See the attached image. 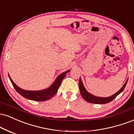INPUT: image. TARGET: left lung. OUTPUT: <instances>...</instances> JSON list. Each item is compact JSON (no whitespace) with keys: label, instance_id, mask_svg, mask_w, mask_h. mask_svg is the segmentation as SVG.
<instances>
[{"label":"left lung","instance_id":"obj_1","mask_svg":"<svg viewBox=\"0 0 134 134\" xmlns=\"http://www.w3.org/2000/svg\"><path fill=\"white\" fill-rule=\"evenodd\" d=\"M127 81H126V82L125 83L123 87L117 93H116L115 94L112 95L111 96L108 97V98H100V97H97L95 96H93L91 94L89 93L86 90V89L84 88V85H83L82 81L81 79H79V90H80V92H81V96H82V98H84V100H86L87 102H90L91 103H94V104H105V103H108L110 102L112 100L115 99L116 96L119 94L120 93H121L124 90V88L125 87L126 84H127Z\"/></svg>","mask_w":134,"mask_h":134}]
</instances>
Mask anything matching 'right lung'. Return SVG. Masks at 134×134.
<instances>
[{
	"label": "right lung",
	"instance_id": "1",
	"mask_svg": "<svg viewBox=\"0 0 134 134\" xmlns=\"http://www.w3.org/2000/svg\"><path fill=\"white\" fill-rule=\"evenodd\" d=\"M69 71H70V70H67V71L64 72V73L59 75V76H58V77L57 78L56 80L55 81V82L53 83V84L48 89L41 91H25L24 90H22V89L20 88V87H18V86H16V84L14 83V82L12 81V79H10L9 76V77L10 81H11L12 84H13L14 87L15 88V90H16V91L19 94H20L21 96L24 97V98H27V99H31V100L43 101L51 99L52 97L57 93V92L58 88H59L60 87V85L61 82H62V80L64 79V77L66 76L67 72H68Z\"/></svg>",
	"mask_w": 134,
	"mask_h": 134
}]
</instances>
